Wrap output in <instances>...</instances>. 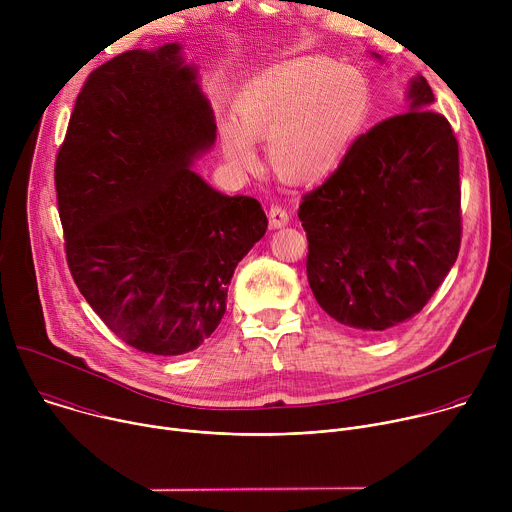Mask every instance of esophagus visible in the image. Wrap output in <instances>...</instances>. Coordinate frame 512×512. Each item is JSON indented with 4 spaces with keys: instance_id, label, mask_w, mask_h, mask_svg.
Instances as JSON below:
<instances>
[{
    "instance_id": "1",
    "label": "esophagus",
    "mask_w": 512,
    "mask_h": 512,
    "mask_svg": "<svg viewBox=\"0 0 512 512\" xmlns=\"http://www.w3.org/2000/svg\"><path fill=\"white\" fill-rule=\"evenodd\" d=\"M267 216H269V227L271 229H279V227L289 223V212L281 204H271Z\"/></svg>"
}]
</instances>
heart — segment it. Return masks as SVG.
I'll return each instance as SVG.
<instances>
[{
    "mask_svg": "<svg viewBox=\"0 0 512 512\" xmlns=\"http://www.w3.org/2000/svg\"><path fill=\"white\" fill-rule=\"evenodd\" d=\"M371 113V85L350 66L326 58L283 64L257 79L235 105V125H223L227 160L255 168L249 141L269 139L273 172L289 184L332 176Z\"/></svg>",
    "mask_w": 512,
    "mask_h": 512,
    "instance_id": "1",
    "label": "heart"
}]
</instances>
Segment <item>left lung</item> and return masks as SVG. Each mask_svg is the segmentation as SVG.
Wrapping results in <instances>:
<instances>
[{
  "instance_id": "8db88e82",
  "label": "left lung",
  "mask_w": 512,
  "mask_h": 512,
  "mask_svg": "<svg viewBox=\"0 0 512 512\" xmlns=\"http://www.w3.org/2000/svg\"><path fill=\"white\" fill-rule=\"evenodd\" d=\"M409 99V111L360 135L298 210L316 302L362 332L421 312L460 253L458 139L427 109L433 93L423 77L411 81Z\"/></svg>"
}]
</instances>
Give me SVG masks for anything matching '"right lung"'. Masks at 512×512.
Instances as JSON below:
<instances>
[{"label":"right lung","mask_w":512,"mask_h":512,"mask_svg":"<svg viewBox=\"0 0 512 512\" xmlns=\"http://www.w3.org/2000/svg\"><path fill=\"white\" fill-rule=\"evenodd\" d=\"M216 137L178 44L93 70L72 109L54 184L72 279L125 344L174 356L227 312L237 263L265 235L251 196H225L188 166Z\"/></svg>","instance_id":"right-lung-1"}]
</instances>
